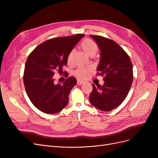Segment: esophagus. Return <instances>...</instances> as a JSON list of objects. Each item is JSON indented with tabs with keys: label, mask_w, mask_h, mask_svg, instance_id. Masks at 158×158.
I'll use <instances>...</instances> for the list:
<instances>
[{
	"label": "esophagus",
	"mask_w": 158,
	"mask_h": 158,
	"mask_svg": "<svg viewBox=\"0 0 158 158\" xmlns=\"http://www.w3.org/2000/svg\"><path fill=\"white\" fill-rule=\"evenodd\" d=\"M84 83V81H82V80H78V81H77V84H78V85H82V84H83Z\"/></svg>",
	"instance_id": "obj_1"
}]
</instances>
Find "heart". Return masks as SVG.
Returning <instances> with one entry per match:
<instances>
[{
	"label": "heart",
	"mask_w": 158,
	"mask_h": 158,
	"mask_svg": "<svg viewBox=\"0 0 158 158\" xmlns=\"http://www.w3.org/2000/svg\"><path fill=\"white\" fill-rule=\"evenodd\" d=\"M80 47L85 53L89 56L95 55L98 51V46L96 44V43L89 39L84 40L82 43H81ZM73 53H74V51L72 50L68 55L67 63L69 64H70L72 60H73ZM88 73H89L88 69L79 68L74 72V74L79 78H85L88 76Z\"/></svg>",
	"instance_id": "obj_1"
}]
</instances>
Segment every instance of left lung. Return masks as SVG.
Wrapping results in <instances>:
<instances>
[{
	"mask_svg": "<svg viewBox=\"0 0 158 158\" xmlns=\"http://www.w3.org/2000/svg\"><path fill=\"white\" fill-rule=\"evenodd\" d=\"M100 50L98 74L103 76V86L93 84L89 100L103 111L118 107L127 98L133 80L132 64L127 52L115 41L99 35H89Z\"/></svg>",
	"mask_w": 158,
	"mask_h": 158,
	"instance_id": "1",
	"label": "left lung"
}]
</instances>
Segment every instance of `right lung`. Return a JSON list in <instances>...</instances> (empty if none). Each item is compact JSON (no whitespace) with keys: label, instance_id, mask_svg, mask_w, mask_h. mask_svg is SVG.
Here are the masks:
<instances>
[{"label":"right lung","instance_id":"right-lung-1","mask_svg":"<svg viewBox=\"0 0 158 158\" xmlns=\"http://www.w3.org/2000/svg\"><path fill=\"white\" fill-rule=\"evenodd\" d=\"M84 36L77 34L49 40L28 56L23 84L31 102L43 113H56L68 104L69 95L77 80L69 77L63 84H55L53 76L56 71H63L62 66L67 64L69 53Z\"/></svg>","mask_w":158,"mask_h":158}]
</instances>
